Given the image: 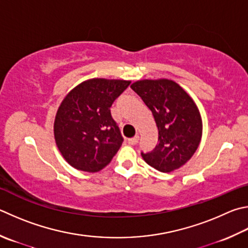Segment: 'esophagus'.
Instances as JSON below:
<instances>
[{"instance_id":"obj_1","label":"esophagus","mask_w":248,"mask_h":248,"mask_svg":"<svg viewBox=\"0 0 248 248\" xmlns=\"http://www.w3.org/2000/svg\"><path fill=\"white\" fill-rule=\"evenodd\" d=\"M139 139H140V137H139V136L133 137V138H131V139H129V140H128V143L130 144V145H136V144L139 142Z\"/></svg>"}]
</instances>
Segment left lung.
<instances>
[{"label": "left lung", "instance_id": "obj_1", "mask_svg": "<svg viewBox=\"0 0 248 248\" xmlns=\"http://www.w3.org/2000/svg\"><path fill=\"white\" fill-rule=\"evenodd\" d=\"M131 89L152 110L158 129V144L153 152L142 153V158L161 172L182 167L202 141V120L196 103L181 85L166 78L138 80Z\"/></svg>", "mask_w": 248, "mask_h": 248}]
</instances>
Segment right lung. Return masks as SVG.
I'll return each instance as SVG.
<instances>
[{
	"label": "right lung",
	"instance_id": "1",
	"mask_svg": "<svg viewBox=\"0 0 248 248\" xmlns=\"http://www.w3.org/2000/svg\"><path fill=\"white\" fill-rule=\"evenodd\" d=\"M130 83L92 78L76 85L62 101L54 119V139L71 167L97 172L110 163L124 141L110 106Z\"/></svg>",
	"mask_w": 248,
	"mask_h": 248
}]
</instances>
